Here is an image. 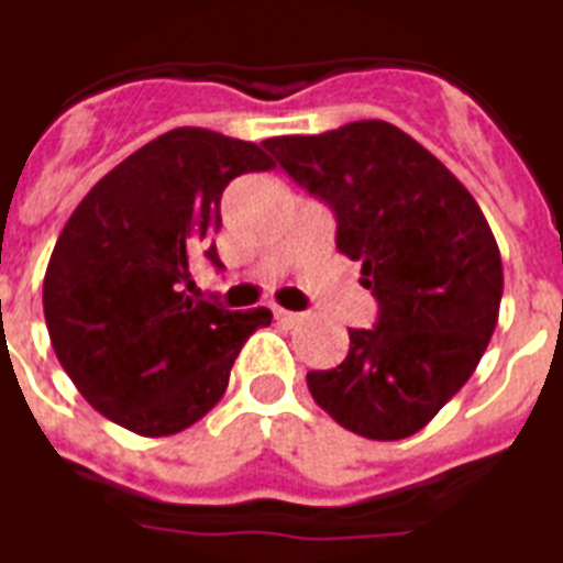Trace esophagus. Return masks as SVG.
Instances as JSON below:
<instances>
[{"label":"esophagus","instance_id":"obj_1","mask_svg":"<svg viewBox=\"0 0 563 563\" xmlns=\"http://www.w3.org/2000/svg\"><path fill=\"white\" fill-rule=\"evenodd\" d=\"M276 320L282 322V325H287V329H294V325H299V322L305 320V313H296V311H282V308H278V311H276Z\"/></svg>","mask_w":563,"mask_h":563}]
</instances>
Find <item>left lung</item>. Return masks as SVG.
Returning a JSON list of instances; mask_svg holds the SVG:
<instances>
[{"label":"left lung","mask_w":563,"mask_h":563,"mask_svg":"<svg viewBox=\"0 0 563 563\" xmlns=\"http://www.w3.org/2000/svg\"><path fill=\"white\" fill-rule=\"evenodd\" d=\"M296 185L338 217V250L361 261L376 329L308 373L313 402L369 440L420 431L485 355L503 302L499 246L467 187L385 120L264 141Z\"/></svg>","instance_id":"1"}]
</instances>
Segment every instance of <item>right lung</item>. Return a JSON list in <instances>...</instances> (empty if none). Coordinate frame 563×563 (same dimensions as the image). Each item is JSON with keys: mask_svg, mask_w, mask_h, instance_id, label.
<instances>
[{"mask_svg": "<svg viewBox=\"0 0 563 563\" xmlns=\"http://www.w3.org/2000/svg\"><path fill=\"white\" fill-rule=\"evenodd\" d=\"M269 167L255 143L185 125L78 202L52 250L43 313L60 367L102 417L167 438L220 402L241 346L273 313L190 297V255L220 232L225 185ZM205 255L220 267L213 243Z\"/></svg>", "mask_w": 563, "mask_h": 563, "instance_id": "1", "label": "right lung"}]
</instances>
